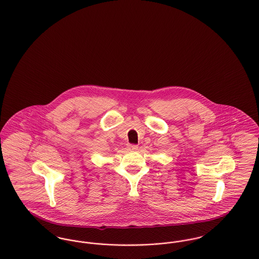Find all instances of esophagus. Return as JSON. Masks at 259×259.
Returning <instances> with one entry per match:
<instances>
[{
	"label": "esophagus",
	"instance_id": "34e87169",
	"mask_svg": "<svg viewBox=\"0 0 259 259\" xmlns=\"http://www.w3.org/2000/svg\"><path fill=\"white\" fill-rule=\"evenodd\" d=\"M127 148H128L129 150H136V149L138 148V146H137V145H128Z\"/></svg>",
	"mask_w": 259,
	"mask_h": 259
}]
</instances>
